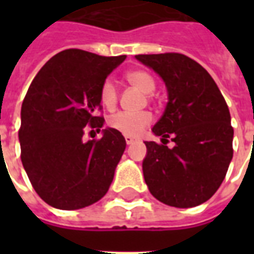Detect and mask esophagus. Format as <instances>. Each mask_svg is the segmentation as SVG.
I'll return each mask as SVG.
<instances>
[{
	"mask_svg": "<svg viewBox=\"0 0 254 254\" xmlns=\"http://www.w3.org/2000/svg\"><path fill=\"white\" fill-rule=\"evenodd\" d=\"M125 141H127V145H130V144L134 143V138L129 137V136H125Z\"/></svg>",
	"mask_w": 254,
	"mask_h": 254,
	"instance_id": "34e87169",
	"label": "esophagus"
}]
</instances>
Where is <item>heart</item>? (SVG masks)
<instances>
[{
    "label": "heart",
    "mask_w": 254,
    "mask_h": 254,
    "mask_svg": "<svg viewBox=\"0 0 254 254\" xmlns=\"http://www.w3.org/2000/svg\"><path fill=\"white\" fill-rule=\"evenodd\" d=\"M125 78L133 87L140 89L143 94L152 95L156 83L155 78L145 70L136 69L130 70L125 74ZM99 100L106 109H114L118 102V89L116 83L111 78H106L102 83L99 89ZM109 127L114 129L117 132L122 133L129 137H137L144 132V129L152 124V116L148 111H141V113H127V111H120L116 113L109 118Z\"/></svg>",
    "instance_id": "1"
}]
</instances>
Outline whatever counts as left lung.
Returning <instances> with one entry per match:
<instances>
[{
    "label": "left lung",
    "instance_id": "8db88e82",
    "mask_svg": "<svg viewBox=\"0 0 254 254\" xmlns=\"http://www.w3.org/2000/svg\"><path fill=\"white\" fill-rule=\"evenodd\" d=\"M140 63L163 78L169 102L152 132L162 144L145 141V184L163 204L190 208L209 200L233 159L229 107L211 74L180 53L138 54ZM176 143L173 149L168 140Z\"/></svg>",
    "mask_w": 254,
    "mask_h": 254
}]
</instances>
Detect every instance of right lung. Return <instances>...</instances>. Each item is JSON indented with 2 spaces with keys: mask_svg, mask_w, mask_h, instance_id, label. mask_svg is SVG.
<instances>
[{
  "mask_svg": "<svg viewBox=\"0 0 254 254\" xmlns=\"http://www.w3.org/2000/svg\"><path fill=\"white\" fill-rule=\"evenodd\" d=\"M125 58L67 49L32 80L21 105L20 156L31 185L49 205L80 209L109 190L127 141L111 127L100 138L84 141L83 136L88 127L99 132L103 127L100 85Z\"/></svg>",
  "mask_w": 254,
  "mask_h": 254,
  "instance_id": "obj_1",
  "label": "right lung"
}]
</instances>
